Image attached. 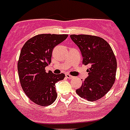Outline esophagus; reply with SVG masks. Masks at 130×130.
I'll use <instances>...</instances> for the list:
<instances>
[{
	"instance_id": "obj_1",
	"label": "esophagus",
	"mask_w": 130,
	"mask_h": 130,
	"mask_svg": "<svg viewBox=\"0 0 130 130\" xmlns=\"http://www.w3.org/2000/svg\"><path fill=\"white\" fill-rule=\"evenodd\" d=\"M65 77L67 78H68V79H73V78L74 77H73L72 75H71L69 74H66L65 75Z\"/></svg>"
}]
</instances>
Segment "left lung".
I'll use <instances>...</instances> for the list:
<instances>
[{
    "instance_id": "8db88e82",
    "label": "left lung",
    "mask_w": 130,
    "mask_h": 130,
    "mask_svg": "<svg viewBox=\"0 0 130 130\" xmlns=\"http://www.w3.org/2000/svg\"><path fill=\"white\" fill-rule=\"evenodd\" d=\"M71 39L79 48L83 64H90L89 76L76 90L81 98L93 102L107 93L116 80L117 61L109 43L97 36L71 35Z\"/></svg>"
}]
</instances>
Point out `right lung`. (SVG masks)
<instances>
[{"instance_id": "add662e5", "label": "right lung", "mask_w": 130, "mask_h": 130, "mask_svg": "<svg viewBox=\"0 0 130 130\" xmlns=\"http://www.w3.org/2000/svg\"><path fill=\"white\" fill-rule=\"evenodd\" d=\"M68 35L41 34L25 43L18 61V73L24 92L32 102L48 106L57 98L55 83L63 80L64 73L46 72L51 62L53 48L67 39Z\"/></svg>"}]
</instances>
